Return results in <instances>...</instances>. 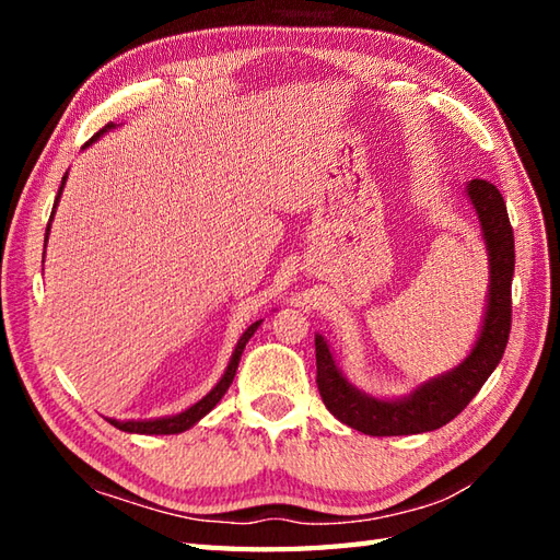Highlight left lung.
I'll list each match as a JSON object with an SVG mask.
<instances>
[{
  "mask_svg": "<svg viewBox=\"0 0 560 560\" xmlns=\"http://www.w3.org/2000/svg\"><path fill=\"white\" fill-rule=\"evenodd\" d=\"M481 225V241L489 255V293H486L479 335L467 359L452 371L416 385L409 395L375 397L351 385L341 373L329 341L315 335L317 387L325 407L365 435H413L443 428L477 397L481 385L501 363L510 337V287L515 273V235L508 219L503 195L486 180L464 187Z\"/></svg>",
  "mask_w": 560,
  "mask_h": 560,
  "instance_id": "obj_1",
  "label": "left lung"
}]
</instances>
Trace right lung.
Wrapping results in <instances>:
<instances>
[{
	"label": "right lung",
	"instance_id": "1",
	"mask_svg": "<svg viewBox=\"0 0 560 560\" xmlns=\"http://www.w3.org/2000/svg\"><path fill=\"white\" fill-rule=\"evenodd\" d=\"M115 127H117V125H113V122L105 125L98 135H93V139H89L86 144H83V149H89L91 144H96V141H98L105 132H110V129H115ZM67 175H69V171H67L65 177H62V185H59V192H57V197H55V207H52V213H50V221H47L45 247H47V237H50V225H52V219H55V209H57L59 197H62V189H65V185H67ZM43 261H45V253H43ZM259 325H261V319H257V323H253V325H249V327L243 331V337L237 339L235 349H233V353H231V361H229V365H225V371H223L219 383L213 385L199 401H195L189 409H185V411H180V413H173V416H159V419H129V421L108 419V421H110L115 428H120V431H125V433H139V435H173V433L189 431V428H192L197 421L205 419V416H207L213 407H217V404L221 401V397L225 395V389L231 387L233 377H235V371H237V363H241V355H243V351H245V343H247L249 339H253V335H255Z\"/></svg>",
	"mask_w": 560,
	"mask_h": 560
}]
</instances>
